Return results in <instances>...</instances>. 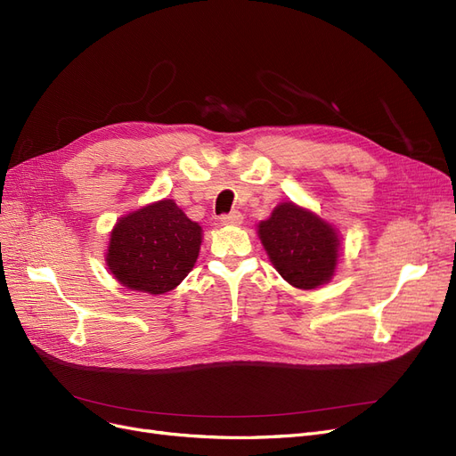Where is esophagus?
<instances>
[{"label": "esophagus", "mask_w": 456, "mask_h": 456, "mask_svg": "<svg viewBox=\"0 0 456 456\" xmlns=\"http://www.w3.org/2000/svg\"><path fill=\"white\" fill-rule=\"evenodd\" d=\"M220 222L224 225H240L244 222V216L240 212H231V214H224Z\"/></svg>", "instance_id": "esophagus-1"}]
</instances>
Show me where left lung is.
Here are the masks:
<instances>
[{"label": "left lung", "instance_id": "obj_1", "mask_svg": "<svg viewBox=\"0 0 456 456\" xmlns=\"http://www.w3.org/2000/svg\"><path fill=\"white\" fill-rule=\"evenodd\" d=\"M258 238L273 268L296 289H318L337 270L340 255L337 231L292 201L277 205L270 218L258 224Z\"/></svg>", "mask_w": 456, "mask_h": 456}]
</instances>
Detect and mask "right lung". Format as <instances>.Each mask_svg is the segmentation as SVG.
I'll list each match as a JSON object with an SVG mask.
<instances>
[{
	"instance_id": "1",
	"label": "right lung",
	"mask_w": 456,
	"mask_h": 456,
	"mask_svg": "<svg viewBox=\"0 0 456 456\" xmlns=\"http://www.w3.org/2000/svg\"><path fill=\"white\" fill-rule=\"evenodd\" d=\"M201 227L162 200L119 218L110 232L107 266L131 290L159 296L174 290L194 268Z\"/></svg>"
}]
</instances>
